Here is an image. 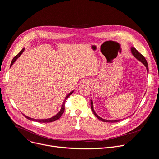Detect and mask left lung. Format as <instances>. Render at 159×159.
<instances>
[{
    "instance_id": "obj_1",
    "label": "left lung",
    "mask_w": 159,
    "mask_h": 159,
    "mask_svg": "<svg viewBox=\"0 0 159 159\" xmlns=\"http://www.w3.org/2000/svg\"><path fill=\"white\" fill-rule=\"evenodd\" d=\"M131 52L132 53V55L134 57V58H137L139 61L142 62L146 67L147 69V73L148 74V63H147V61L146 60V59L145 58V57L142 55L140 54L137 50H136L134 47H131ZM90 107H91V109L94 113V115L99 119L101 121H104V122H108V123H115V122H118L123 119H119V120H105V119H103L102 118H101L99 116H98L96 112H95L94 109V105H93V102L92 101V99L90 100Z\"/></svg>"
}]
</instances>
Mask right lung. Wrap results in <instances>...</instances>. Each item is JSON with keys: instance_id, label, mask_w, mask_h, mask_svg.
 <instances>
[{"instance_id": "1", "label": "right lung", "mask_w": 159, "mask_h": 159, "mask_svg": "<svg viewBox=\"0 0 159 159\" xmlns=\"http://www.w3.org/2000/svg\"><path fill=\"white\" fill-rule=\"evenodd\" d=\"M24 51H25V48H23V49H22V50L19 53V54H17L16 56H15V57H14V58H13L12 60V62H11V64L10 67H11V66L14 64V63L16 61V60L21 55V54L24 52ZM74 90H72V92H70V93H69V94H68L66 96V97L65 98V99H64V101H63V104H62V105H61V109H60L59 112L57 113V115H55V116H53L52 117V118H47V119H41V120L39 119H39L31 118H30V117H28V116H26V115H24V114H22V115H23L27 119H28V120H30L34 121H36V122H39V123H50V122L55 121L58 120V119L61 116V115H63V113L64 110H65V102L66 100L68 99V98H69V97L74 93Z\"/></svg>"}]
</instances>
